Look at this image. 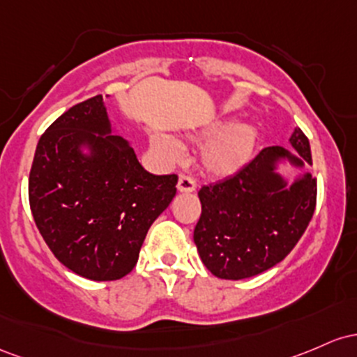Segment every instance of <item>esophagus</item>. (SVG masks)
<instances>
[{
	"label": "esophagus",
	"instance_id": "esophagus-1",
	"mask_svg": "<svg viewBox=\"0 0 357 357\" xmlns=\"http://www.w3.org/2000/svg\"><path fill=\"white\" fill-rule=\"evenodd\" d=\"M177 189H178V192H185V194L194 192L195 190V180L189 177V175H180Z\"/></svg>",
	"mask_w": 357,
	"mask_h": 357
}]
</instances>
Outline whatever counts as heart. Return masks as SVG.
<instances>
[{"mask_svg":"<svg viewBox=\"0 0 357 357\" xmlns=\"http://www.w3.org/2000/svg\"><path fill=\"white\" fill-rule=\"evenodd\" d=\"M195 138H211L200 153L202 170L214 177H229L253 158L259 133L250 123L236 125L232 118H221L204 126ZM150 146L163 160H175L182 150L174 138L163 135H151Z\"/></svg>","mask_w":357,"mask_h":357,"instance_id":"b5f03b06","label":"heart"}]
</instances>
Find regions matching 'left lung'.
Masks as SVG:
<instances>
[{
	"label": "left lung",
	"instance_id": "obj_1",
	"mask_svg": "<svg viewBox=\"0 0 357 357\" xmlns=\"http://www.w3.org/2000/svg\"><path fill=\"white\" fill-rule=\"evenodd\" d=\"M290 145L263 148L232 177L199 190L202 214L194 243L207 270L218 278L243 280L275 266L305 232L315 211L317 180L303 174L291 185L276 172L280 160L312 165L308 138L295 128Z\"/></svg>",
	"mask_w": 357,
	"mask_h": 357
}]
</instances>
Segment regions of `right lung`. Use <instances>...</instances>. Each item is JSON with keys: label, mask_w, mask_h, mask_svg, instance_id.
<instances>
[{"label": "right lung", "mask_w": 357, "mask_h": 357, "mask_svg": "<svg viewBox=\"0 0 357 357\" xmlns=\"http://www.w3.org/2000/svg\"><path fill=\"white\" fill-rule=\"evenodd\" d=\"M177 180L139 165L130 143L113 135L99 94L72 106L42 135L28 199L55 258L84 278L111 282L135 268L148 229L177 194Z\"/></svg>", "instance_id": "1"}]
</instances>
